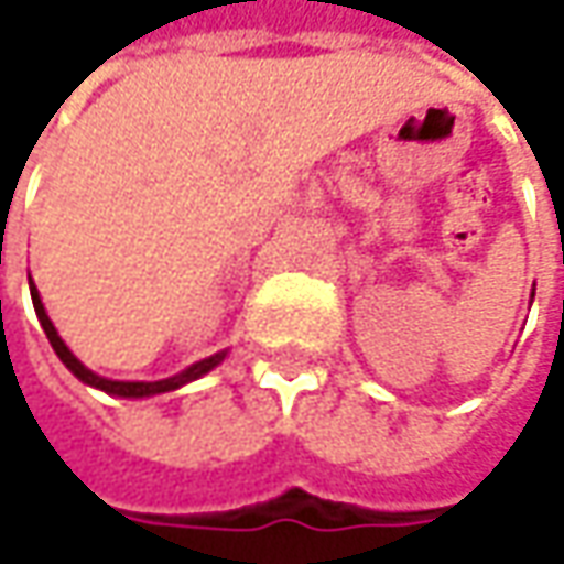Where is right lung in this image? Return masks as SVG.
Instances as JSON below:
<instances>
[{"label":"right lung","instance_id":"obj_1","mask_svg":"<svg viewBox=\"0 0 564 564\" xmlns=\"http://www.w3.org/2000/svg\"><path fill=\"white\" fill-rule=\"evenodd\" d=\"M31 297H33V311H36V319H40V326H43V333L50 338V345H53V351L58 355V360L75 373L80 382H87V386H94V389H102V392H109V395H119V399H147V395H160V392H172V389H182L185 382H194V379H200L204 373H209L219 360L226 358V351H219V355H213V358L197 360V364H191L187 370H182L178 377H169V379H156V382H119V379H106L97 377L94 370H87L80 360L68 351V345L58 338L55 333L53 319L46 316V307H43V301H40V292H36V285L31 282Z\"/></svg>","mask_w":564,"mask_h":564}]
</instances>
